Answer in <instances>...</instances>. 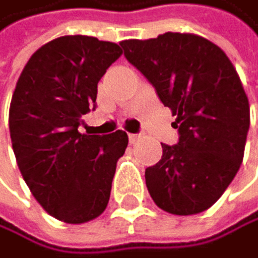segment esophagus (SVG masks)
Wrapping results in <instances>:
<instances>
[{
    "label": "esophagus",
    "instance_id": "1",
    "mask_svg": "<svg viewBox=\"0 0 258 258\" xmlns=\"http://www.w3.org/2000/svg\"><path fill=\"white\" fill-rule=\"evenodd\" d=\"M140 138H141V136H140V135H135V133H132V135H128V140H130V143H132V144H135V143H136V141H138Z\"/></svg>",
    "mask_w": 258,
    "mask_h": 258
}]
</instances>
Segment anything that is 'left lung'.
<instances>
[{"instance_id": "1", "label": "left lung", "mask_w": 258, "mask_h": 258, "mask_svg": "<svg viewBox=\"0 0 258 258\" xmlns=\"http://www.w3.org/2000/svg\"><path fill=\"white\" fill-rule=\"evenodd\" d=\"M120 46L176 117L178 143L162 144V159L144 173L152 201L173 215L207 210L244 157L250 110L238 72L217 44L191 33L167 32Z\"/></svg>"}]
</instances>
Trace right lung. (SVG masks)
<instances>
[{
	"mask_svg": "<svg viewBox=\"0 0 258 258\" xmlns=\"http://www.w3.org/2000/svg\"><path fill=\"white\" fill-rule=\"evenodd\" d=\"M122 49L94 36L70 35L33 52L9 109L12 149L33 198L54 218L85 223L110 198L125 132L82 135V117L96 107L98 82Z\"/></svg>",
	"mask_w": 258,
	"mask_h": 258,
	"instance_id": "right-lung-1",
	"label": "right lung"
}]
</instances>
